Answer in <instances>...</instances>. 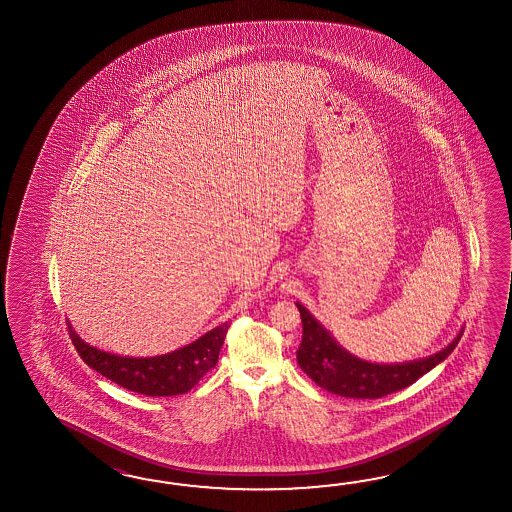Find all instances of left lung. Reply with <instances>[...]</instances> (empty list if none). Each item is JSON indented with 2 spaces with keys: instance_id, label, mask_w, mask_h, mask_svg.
<instances>
[{
  "instance_id": "8db88e82",
  "label": "left lung",
  "mask_w": 512,
  "mask_h": 512,
  "mask_svg": "<svg viewBox=\"0 0 512 512\" xmlns=\"http://www.w3.org/2000/svg\"><path fill=\"white\" fill-rule=\"evenodd\" d=\"M302 316V344L296 351L300 368L313 381L329 393L349 399H381L388 393L399 392L414 384L419 377L441 364L454 351L463 335V329L446 346L425 359L397 362V364H377L351 355L342 348L335 338L329 335L315 316L304 305L296 302Z\"/></svg>"
}]
</instances>
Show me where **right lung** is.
Instances as JSON below:
<instances>
[{"label":"right lung","instance_id":"1","mask_svg":"<svg viewBox=\"0 0 512 512\" xmlns=\"http://www.w3.org/2000/svg\"><path fill=\"white\" fill-rule=\"evenodd\" d=\"M229 322L210 329L192 344L157 357H122L89 346L69 324V335L78 355L89 368L130 392L150 397H170L190 392L218 362Z\"/></svg>","mask_w":512,"mask_h":512}]
</instances>
